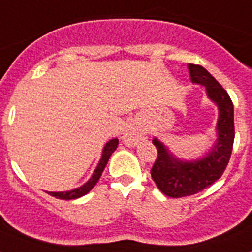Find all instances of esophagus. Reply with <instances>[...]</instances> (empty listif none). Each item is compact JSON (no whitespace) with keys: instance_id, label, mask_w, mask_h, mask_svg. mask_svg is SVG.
<instances>
[{"instance_id":"esophagus-1","label":"esophagus","mask_w":252,"mask_h":252,"mask_svg":"<svg viewBox=\"0 0 252 252\" xmlns=\"http://www.w3.org/2000/svg\"><path fill=\"white\" fill-rule=\"evenodd\" d=\"M141 137V131L137 127H135V126H130V127H127L126 131H125L122 140H124L125 144H127L128 146H135Z\"/></svg>"}]
</instances>
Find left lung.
I'll list each match as a JSON object with an SVG mask.
<instances>
[{"mask_svg": "<svg viewBox=\"0 0 252 252\" xmlns=\"http://www.w3.org/2000/svg\"><path fill=\"white\" fill-rule=\"evenodd\" d=\"M193 83L206 87L207 95L218 107L217 141L204 158L183 161L175 158L158 139L153 144L158 158L151 168V178L158 188L170 198L197 194L222 177L230 161L235 139L233 103L223 87L201 65L188 64Z\"/></svg>", "mask_w": 252, "mask_h": 252, "instance_id": "1", "label": "left lung"}]
</instances>
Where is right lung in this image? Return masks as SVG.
<instances>
[{"label":"right lung","instance_id":"add662e5","mask_svg":"<svg viewBox=\"0 0 252 252\" xmlns=\"http://www.w3.org/2000/svg\"><path fill=\"white\" fill-rule=\"evenodd\" d=\"M117 145H119V139H112L107 142L103 151H102V158L101 160H99L98 165H97V168H95L94 173H93V175L91 177V179L88 180L84 186L73 189V190H68V192H48L49 194L58 198V199H65V201H69V199H75V198H79L82 197V195L87 194V193L90 192L91 189H92L93 187L97 184V182L99 180L104 168H106L107 162H108V159H110V157L112 155L113 151L117 149Z\"/></svg>","mask_w":252,"mask_h":252}]
</instances>
